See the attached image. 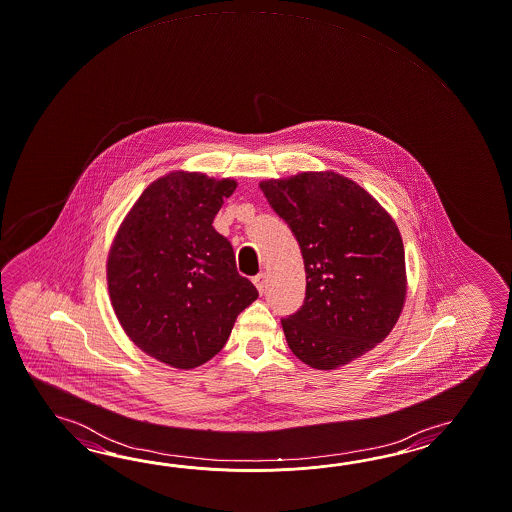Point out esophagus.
<instances>
[{
    "label": "esophagus",
    "instance_id": "esophagus-1",
    "mask_svg": "<svg viewBox=\"0 0 512 512\" xmlns=\"http://www.w3.org/2000/svg\"><path fill=\"white\" fill-rule=\"evenodd\" d=\"M253 283H255V287H257V290L259 292H264L266 290V285H268V277H266V274L264 272H261L259 275H255L253 277Z\"/></svg>",
    "mask_w": 512,
    "mask_h": 512
}]
</instances>
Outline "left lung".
I'll list each match as a JSON object with an SVG mask.
<instances>
[{
  "label": "left lung",
  "mask_w": 512,
  "mask_h": 512,
  "mask_svg": "<svg viewBox=\"0 0 512 512\" xmlns=\"http://www.w3.org/2000/svg\"><path fill=\"white\" fill-rule=\"evenodd\" d=\"M300 244L305 300L281 318L288 348L316 370H335L383 342L405 301V251L388 212L335 172L262 181Z\"/></svg>",
  "instance_id": "obj_1"
}]
</instances>
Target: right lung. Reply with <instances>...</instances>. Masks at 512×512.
I'll return each mask as SVG.
<instances>
[{"label":"right lung","mask_w":512,"mask_h":512,"mask_svg":"<svg viewBox=\"0 0 512 512\" xmlns=\"http://www.w3.org/2000/svg\"><path fill=\"white\" fill-rule=\"evenodd\" d=\"M235 188L233 179L164 175L114 238L107 262L114 312L138 348L174 368L211 361L259 296L238 274L231 242L212 227Z\"/></svg>","instance_id":"obj_1"}]
</instances>
